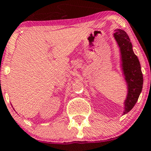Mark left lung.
Listing matches in <instances>:
<instances>
[{"mask_svg": "<svg viewBox=\"0 0 151 151\" xmlns=\"http://www.w3.org/2000/svg\"><path fill=\"white\" fill-rule=\"evenodd\" d=\"M120 52V66L127 85L122 115L132 109L137 103L143 87V74L141 64L133 51L128 34L121 29H115L113 34Z\"/></svg>", "mask_w": 151, "mask_h": 151, "instance_id": "8db88e82", "label": "left lung"}]
</instances>
